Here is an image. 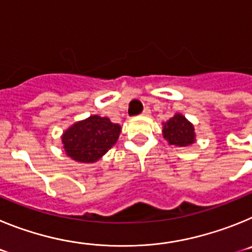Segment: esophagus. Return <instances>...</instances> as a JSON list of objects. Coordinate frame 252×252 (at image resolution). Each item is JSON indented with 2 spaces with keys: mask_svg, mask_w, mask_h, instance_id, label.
<instances>
[{
  "mask_svg": "<svg viewBox=\"0 0 252 252\" xmlns=\"http://www.w3.org/2000/svg\"><path fill=\"white\" fill-rule=\"evenodd\" d=\"M141 115H142V116H149V115H150V108H149V107H146L145 110L142 111Z\"/></svg>",
  "mask_w": 252,
  "mask_h": 252,
  "instance_id": "1",
  "label": "esophagus"
}]
</instances>
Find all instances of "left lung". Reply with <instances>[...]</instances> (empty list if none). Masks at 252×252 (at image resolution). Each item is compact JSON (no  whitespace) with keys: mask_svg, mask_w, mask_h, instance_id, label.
<instances>
[{"mask_svg":"<svg viewBox=\"0 0 252 252\" xmlns=\"http://www.w3.org/2000/svg\"><path fill=\"white\" fill-rule=\"evenodd\" d=\"M162 133L170 145L177 146L190 145L194 142L195 137L193 125L187 121L186 117L179 113L166 121V124H164Z\"/></svg>","mask_w":252,"mask_h":252,"instance_id":"1","label":"left lung"}]
</instances>
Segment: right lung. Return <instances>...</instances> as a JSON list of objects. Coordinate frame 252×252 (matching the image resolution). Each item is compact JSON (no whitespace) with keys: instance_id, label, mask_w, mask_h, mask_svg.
<instances>
[{"instance_id":"right-lung-1","label":"right lung","mask_w":252,"mask_h":252,"mask_svg":"<svg viewBox=\"0 0 252 252\" xmlns=\"http://www.w3.org/2000/svg\"><path fill=\"white\" fill-rule=\"evenodd\" d=\"M120 132L119 124L94 115L70 126L63 133L62 140L66 155L73 160L94 162L115 145Z\"/></svg>"}]
</instances>
